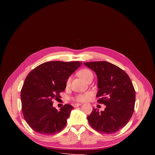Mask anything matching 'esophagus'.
Returning a JSON list of instances; mask_svg holds the SVG:
<instances>
[{"label":"esophagus","instance_id":"1","mask_svg":"<svg viewBox=\"0 0 155 155\" xmlns=\"http://www.w3.org/2000/svg\"><path fill=\"white\" fill-rule=\"evenodd\" d=\"M81 105H82V104H80V103H76V104H74V107H78V106Z\"/></svg>","mask_w":155,"mask_h":155}]
</instances>
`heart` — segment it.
<instances>
[{
    "label": "heart",
    "instance_id": "1",
    "mask_svg": "<svg viewBox=\"0 0 155 155\" xmlns=\"http://www.w3.org/2000/svg\"><path fill=\"white\" fill-rule=\"evenodd\" d=\"M79 76L83 78L85 81H87L91 78H93V72L88 69H83L79 71L78 72ZM71 77H69L66 81V85L69 86L71 83ZM93 96V93L91 91H87L83 94H79L76 95L72 99L74 101L77 102H85L89 100Z\"/></svg>",
    "mask_w": 155,
    "mask_h": 155
}]
</instances>
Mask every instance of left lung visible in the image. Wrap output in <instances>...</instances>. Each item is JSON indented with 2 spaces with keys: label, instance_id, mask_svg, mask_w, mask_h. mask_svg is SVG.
Listing matches in <instances>:
<instances>
[{
  "label": "left lung",
  "instance_id": "left-lung-1",
  "mask_svg": "<svg viewBox=\"0 0 155 155\" xmlns=\"http://www.w3.org/2000/svg\"><path fill=\"white\" fill-rule=\"evenodd\" d=\"M83 64L97 76V102L104 111L93 108L87 119L90 126L102 134H114L124 127L134 110L136 91L128 75L118 66L107 61Z\"/></svg>",
  "mask_w": 155,
  "mask_h": 155
}]
</instances>
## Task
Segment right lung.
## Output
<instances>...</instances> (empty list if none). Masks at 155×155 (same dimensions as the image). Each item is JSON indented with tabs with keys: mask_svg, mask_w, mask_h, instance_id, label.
Masks as SVG:
<instances>
[{
	"mask_svg": "<svg viewBox=\"0 0 155 155\" xmlns=\"http://www.w3.org/2000/svg\"><path fill=\"white\" fill-rule=\"evenodd\" d=\"M81 62L50 61L32 70L26 77L21 91L24 118L28 125L41 134L51 135L62 130L67 124L74 107L65 104L58 111L53 101L61 98L69 77Z\"/></svg>",
	"mask_w": 155,
	"mask_h": 155,
	"instance_id": "right-lung-1",
	"label": "right lung"
}]
</instances>
